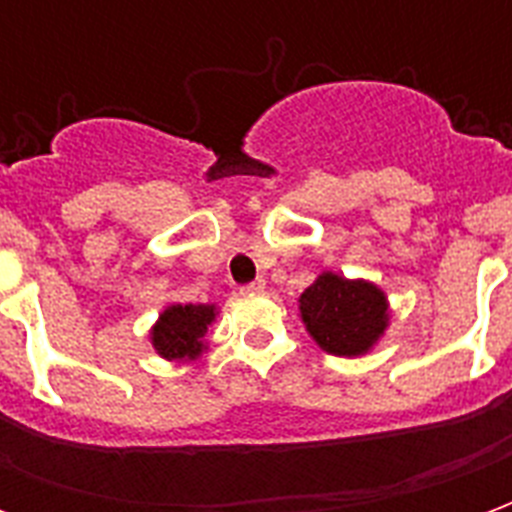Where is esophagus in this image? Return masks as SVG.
<instances>
[{
    "instance_id": "obj_1",
    "label": "esophagus",
    "mask_w": 512,
    "mask_h": 512,
    "mask_svg": "<svg viewBox=\"0 0 512 512\" xmlns=\"http://www.w3.org/2000/svg\"><path fill=\"white\" fill-rule=\"evenodd\" d=\"M263 290H266V282H263V279H255V282L244 285L241 293H246V296H257V293H263Z\"/></svg>"
}]
</instances>
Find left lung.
Segmentation results:
<instances>
[{
	"instance_id": "1",
	"label": "left lung",
	"mask_w": 512,
	"mask_h": 512,
	"mask_svg": "<svg viewBox=\"0 0 512 512\" xmlns=\"http://www.w3.org/2000/svg\"><path fill=\"white\" fill-rule=\"evenodd\" d=\"M299 318L321 351L356 359L381 343L392 310L376 282L323 271L299 296Z\"/></svg>"
}]
</instances>
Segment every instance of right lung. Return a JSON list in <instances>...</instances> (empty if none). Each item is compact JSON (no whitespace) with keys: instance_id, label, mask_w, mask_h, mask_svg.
Returning a JSON list of instances; mask_svg holds the SVG:
<instances>
[{"instance_id":"obj_1","label":"right lung","mask_w":512,"mask_h":512,"mask_svg":"<svg viewBox=\"0 0 512 512\" xmlns=\"http://www.w3.org/2000/svg\"><path fill=\"white\" fill-rule=\"evenodd\" d=\"M216 304H169L158 312V321L150 326V345L164 362L191 365L205 356V334L216 321Z\"/></svg>"}]
</instances>
